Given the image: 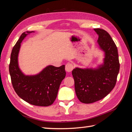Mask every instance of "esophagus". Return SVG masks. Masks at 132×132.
I'll list each match as a JSON object with an SVG mask.
<instances>
[{
    "label": "esophagus",
    "instance_id": "1",
    "mask_svg": "<svg viewBox=\"0 0 132 132\" xmlns=\"http://www.w3.org/2000/svg\"><path fill=\"white\" fill-rule=\"evenodd\" d=\"M73 65L71 63H67L65 65V70L67 72H70L73 69Z\"/></svg>",
    "mask_w": 132,
    "mask_h": 132
}]
</instances>
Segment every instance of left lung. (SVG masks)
I'll return each mask as SVG.
<instances>
[{
	"label": "left lung",
	"instance_id": "obj_1",
	"mask_svg": "<svg viewBox=\"0 0 132 132\" xmlns=\"http://www.w3.org/2000/svg\"><path fill=\"white\" fill-rule=\"evenodd\" d=\"M94 30L98 35L99 47L105 53L103 64L94 69L75 68L72 71L76 95L84 103L100 100L112 90L120 66L117 48L110 34L103 29Z\"/></svg>",
	"mask_w": 132,
	"mask_h": 132
}]
</instances>
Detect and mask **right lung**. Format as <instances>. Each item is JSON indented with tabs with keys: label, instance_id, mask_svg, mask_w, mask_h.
I'll return each mask as SVG.
<instances>
[{
	"label": "right lung",
	"instance_id": "add662e5",
	"mask_svg": "<svg viewBox=\"0 0 132 132\" xmlns=\"http://www.w3.org/2000/svg\"><path fill=\"white\" fill-rule=\"evenodd\" d=\"M34 31L23 32L11 53L9 73L13 86L19 96L30 104L48 106L57 97L60 85L65 77V65H48L35 75H25L20 69L18 55L21 43L26 36Z\"/></svg>",
	"mask_w": 132,
	"mask_h": 132
}]
</instances>
